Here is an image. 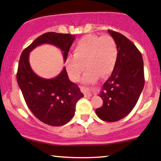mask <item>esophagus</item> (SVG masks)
I'll use <instances>...</instances> for the list:
<instances>
[{"instance_id":"34e87169","label":"esophagus","mask_w":161,"mask_h":161,"mask_svg":"<svg viewBox=\"0 0 161 161\" xmlns=\"http://www.w3.org/2000/svg\"><path fill=\"white\" fill-rule=\"evenodd\" d=\"M84 94H85V96H86V97H92V96L91 92H88V91H85Z\"/></svg>"}]
</instances>
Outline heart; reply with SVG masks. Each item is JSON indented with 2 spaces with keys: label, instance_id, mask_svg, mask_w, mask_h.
<instances>
[{
  "label": "heart",
  "instance_id": "b5f03b06",
  "mask_svg": "<svg viewBox=\"0 0 161 161\" xmlns=\"http://www.w3.org/2000/svg\"><path fill=\"white\" fill-rule=\"evenodd\" d=\"M118 48L115 40L110 36L87 35L75 43L73 56L66 60V70L72 80L79 81L85 69L82 81L95 82L100 76H107L115 67Z\"/></svg>",
  "mask_w": 161,
  "mask_h": 161
}]
</instances>
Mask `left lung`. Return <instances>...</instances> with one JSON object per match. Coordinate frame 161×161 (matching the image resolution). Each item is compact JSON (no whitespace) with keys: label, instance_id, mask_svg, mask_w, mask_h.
I'll return each instance as SVG.
<instances>
[{"label":"left lung","instance_id":"left-lung-1","mask_svg":"<svg viewBox=\"0 0 161 161\" xmlns=\"http://www.w3.org/2000/svg\"><path fill=\"white\" fill-rule=\"evenodd\" d=\"M108 31L117 45L118 57L99 94L103 105L95 112L102 120L115 122L128 115L139 98L145 85L144 64L142 53L130 40L120 33Z\"/></svg>","mask_w":161,"mask_h":161}]
</instances>
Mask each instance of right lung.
<instances>
[{"instance_id": "right-lung-1", "label": "right lung", "mask_w": 161, "mask_h": 161, "mask_svg": "<svg viewBox=\"0 0 161 161\" xmlns=\"http://www.w3.org/2000/svg\"><path fill=\"white\" fill-rule=\"evenodd\" d=\"M75 37L70 34L47 32L36 38L21 53L18 66V86L31 112L45 124L60 126L74 116L75 104L84 95L68 78L66 68L52 79H45L34 73L29 64V53L37 46L52 45L62 51L64 62Z\"/></svg>"}]
</instances>
